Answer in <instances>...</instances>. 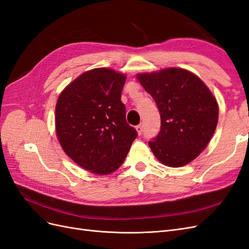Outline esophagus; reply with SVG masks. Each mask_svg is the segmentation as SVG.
Returning a JSON list of instances; mask_svg holds the SVG:
<instances>
[{
  "mask_svg": "<svg viewBox=\"0 0 249 249\" xmlns=\"http://www.w3.org/2000/svg\"><path fill=\"white\" fill-rule=\"evenodd\" d=\"M136 128H137L138 133H139V134H142V133H143V130H144V124H143V123L139 124V125L136 127Z\"/></svg>",
  "mask_w": 249,
  "mask_h": 249,
  "instance_id": "1",
  "label": "esophagus"
}]
</instances>
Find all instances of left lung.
<instances>
[{
    "instance_id": "obj_1",
    "label": "left lung",
    "mask_w": 249,
    "mask_h": 249,
    "mask_svg": "<svg viewBox=\"0 0 249 249\" xmlns=\"http://www.w3.org/2000/svg\"><path fill=\"white\" fill-rule=\"evenodd\" d=\"M160 115V131L149 141L155 158L168 167L195 160L211 141L218 123V103L199 78L170 68L137 76Z\"/></svg>"
}]
</instances>
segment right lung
Returning <instances> with one entry per match:
<instances>
[{
  "mask_svg": "<svg viewBox=\"0 0 249 249\" xmlns=\"http://www.w3.org/2000/svg\"><path fill=\"white\" fill-rule=\"evenodd\" d=\"M125 80L110 69L90 70L71 82L56 103V134L63 151L95 174L116 171L138 137L121 101Z\"/></svg>",
  "mask_w": 249,
  "mask_h": 249,
  "instance_id": "add662e5",
  "label": "right lung"
}]
</instances>
